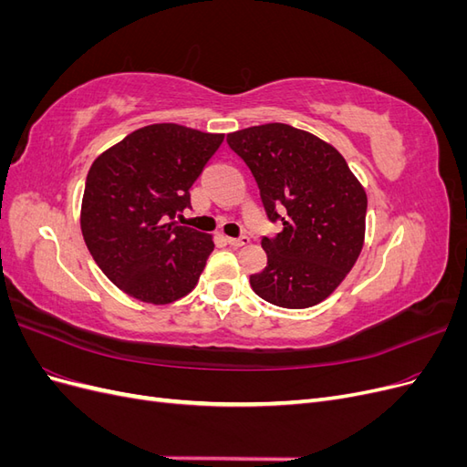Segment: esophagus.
I'll return each mask as SVG.
<instances>
[{
	"instance_id": "34e87169",
	"label": "esophagus",
	"mask_w": 467,
	"mask_h": 467,
	"mask_svg": "<svg viewBox=\"0 0 467 467\" xmlns=\"http://www.w3.org/2000/svg\"><path fill=\"white\" fill-rule=\"evenodd\" d=\"M225 244H228L230 247H244L249 244V237L247 235H242V237H225Z\"/></svg>"
}]
</instances>
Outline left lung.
<instances>
[{
  "instance_id": "left-lung-1",
  "label": "left lung",
  "mask_w": 467,
  "mask_h": 467,
  "mask_svg": "<svg viewBox=\"0 0 467 467\" xmlns=\"http://www.w3.org/2000/svg\"><path fill=\"white\" fill-rule=\"evenodd\" d=\"M257 181L266 218V266L249 276L259 298L288 309L316 306L341 285L364 242L366 192L343 155L314 134L271 122L228 134Z\"/></svg>"
}]
</instances>
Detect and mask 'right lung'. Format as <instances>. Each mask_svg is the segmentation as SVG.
<instances>
[{"mask_svg":"<svg viewBox=\"0 0 467 467\" xmlns=\"http://www.w3.org/2000/svg\"><path fill=\"white\" fill-rule=\"evenodd\" d=\"M223 134L151 124L93 161L81 234L105 276L132 298L169 304L189 294L214 244L175 218L191 208L192 182Z\"/></svg>","mask_w":467,"mask_h":467,"instance_id":"obj_1","label":"right lung"}]
</instances>
